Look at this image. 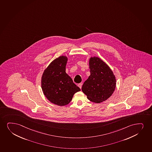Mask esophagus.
Segmentation results:
<instances>
[{"mask_svg":"<svg viewBox=\"0 0 152 152\" xmlns=\"http://www.w3.org/2000/svg\"><path fill=\"white\" fill-rule=\"evenodd\" d=\"M79 87L80 88H82V86H83V84L81 83H79L78 85Z\"/></svg>","mask_w":152,"mask_h":152,"instance_id":"1","label":"esophagus"}]
</instances>
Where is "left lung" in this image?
I'll return each instance as SVG.
<instances>
[{"label":"left lung","mask_w":152,"mask_h":152,"mask_svg":"<svg viewBox=\"0 0 152 152\" xmlns=\"http://www.w3.org/2000/svg\"><path fill=\"white\" fill-rule=\"evenodd\" d=\"M89 66L91 74L83 83L82 91L90 101L101 103L114 92L116 78L109 66L97 57L90 58Z\"/></svg>","instance_id":"left-lung-1"}]
</instances>
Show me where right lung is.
Returning a JSON list of instances; mask_svg holds the SVG:
<instances>
[{
  "label": "right lung",
  "mask_w": 152,
  "mask_h": 152,
  "mask_svg": "<svg viewBox=\"0 0 152 152\" xmlns=\"http://www.w3.org/2000/svg\"><path fill=\"white\" fill-rule=\"evenodd\" d=\"M67 61L65 56L56 58L45 69L41 77L43 94L51 102L59 106L69 104L74 94L80 91L66 73Z\"/></svg>",
  "instance_id": "right-lung-1"
}]
</instances>
